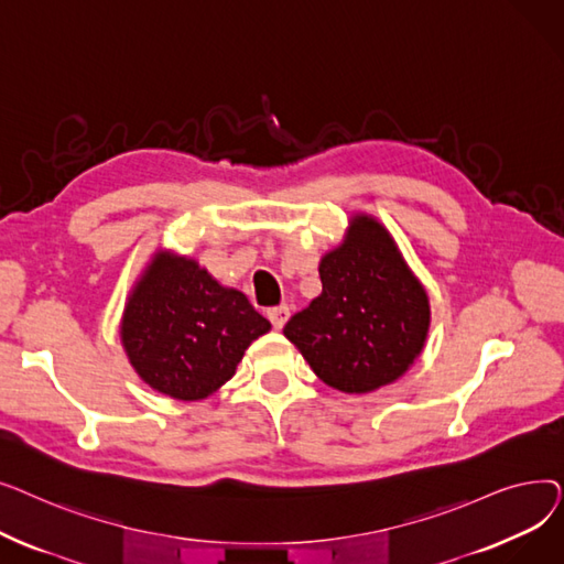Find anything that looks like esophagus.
Wrapping results in <instances>:
<instances>
[{
    "instance_id": "esophagus-1",
    "label": "esophagus",
    "mask_w": 564,
    "mask_h": 564,
    "mask_svg": "<svg viewBox=\"0 0 564 564\" xmlns=\"http://www.w3.org/2000/svg\"><path fill=\"white\" fill-rule=\"evenodd\" d=\"M267 317H270V322L274 324V329H283V324H285L288 317H290V308H288V306L270 308V311H267Z\"/></svg>"
}]
</instances>
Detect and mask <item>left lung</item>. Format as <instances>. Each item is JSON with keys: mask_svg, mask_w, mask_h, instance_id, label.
Here are the masks:
<instances>
[{"mask_svg": "<svg viewBox=\"0 0 564 564\" xmlns=\"http://www.w3.org/2000/svg\"><path fill=\"white\" fill-rule=\"evenodd\" d=\"M319 279V297L283 329L311 370L349 395L400 379L421 357L432 311L391 230L354 213L343 242L322 256Z\"/></svg>", "mask_w": 564, "mask_h": 564, "instance_id": "obj_1", "label": "left lung"}]
</instances>
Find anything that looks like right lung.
Listing matches in <instances>:
<instances>
[{
	"instance_id": "1",
	"label": "right lung",
	"mask_w": 564,
	"mask_h": 564,
	"mask_svg": "<svg viewBox=\"0 0 564 564\" xmlns=\"http://www.w3.org/2000/svg\"><path fill=\"white\" fill-rule=\"evenodd\" d=\"M270 329L245 292L221 285L192 256L158 249L128 294L118 336L143 383L196 402L219 391Z\"/></svg>"
}]
</instances>
